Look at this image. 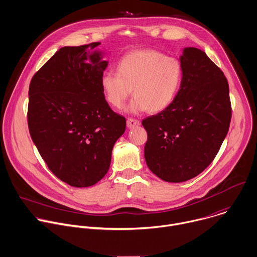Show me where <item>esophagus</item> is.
I'll list each match as a JSON object with an SVG mask.
<instances>
[{
    "label": "esophagus",
    "mask_w": 257,
    "mask_h": 257,
    "mask_svg": "<svg viewBox=\"0 0 257 257\" xmlns=\"http://www.w3.org/2000/svg\"><path fill=\"white\" fill-rule=\"evenodd\" d=\"M140 125V121L136 120V119H132V118H128L127 119V127L132 129L134 127H137Z\"/></svg>",
    "instance_id": "obj_1"
}]
</instances>
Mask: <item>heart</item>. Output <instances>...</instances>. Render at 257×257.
<instances>
[{"label": "heart", "instance_id": "b5f03b06", "mask_svg": "<svg viewBox=\"0 0 257 257\" xmlns=\"http://www.w3.org/2000/svg\"><path fill=\"white\" fill-rule=\"evenodd\" d=\"M183 80L179 59L153 49H141L124 55L117 63V73L107 72L101 78L106 100L120 109L129 98L126 111L138 114L148 110L158 113L176 99Z\"/></svg>", "mask_w": 257, "mask_h": 257}]
</instances>
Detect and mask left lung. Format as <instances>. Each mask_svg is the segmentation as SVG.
<instances>
[{"label": "left lung", "mask_w": 257, "mask_h": 257, "mask_svg": "<svg viewBox=\"0 0 257 257\" xmlns=\"http://www.w3.org/2000/svg\"><path fill=\"white\" fill-rule=\"evenodd\" d=\"M180 61L183 80L176 99L142 121L148 135L146 164L168 183L200 175L217 155L231 120L229 85L223 71L196 47H185Z\"/></svg>", "instance_id": "1"}]
</instances>
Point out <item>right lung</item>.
Listing matches in <instances>:
<instances>
[{
	"label": "right lung",
	"instance_id": "1",
	"mask_svg": "<svg viewBox=\"0 0 257 257\" xmlns=\"http://www.w3.org/2000/svg\"><path fill=\"white\" fill-rule=\"evenodd\" d=\"M100 42L65 46L34 74L28 127L48 168L75 188L91 187L108 173L126 120L109 107L101 78L109 61Z\"/></svg>",
	"mask_w": 257,
	"mask_h": 257
}]
</instances>
